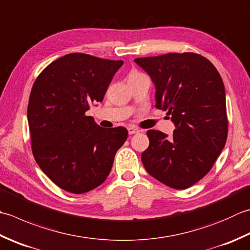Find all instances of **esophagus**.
Wrapping results in <instances>:
<instances>
[{
    "mask_svg": "<svg viewBox=\"0 0 250 250\" xmlns=\"http://www.w3.org/2000/svg\"><path fill=\"white\" fill-rule=\"evenodd\" d=\"M128 132H129V134L131 135V134L139 133L140 130H139V129H136V128H134V126H129V128H128Z\"/></svg>",
    "mask_w": 250,
    "mask_h": 250,
    "instance_id": "esophagus-1",
    "label": "esophagus"
}]
</instances>
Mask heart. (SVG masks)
<instances>
[{"label":"heart","instance_id":"1","mask_svg":"<svg viewBox=\"0 0 250 250\" xmlns=\"http://www.w3.org/2000/svg\"><path fill=\"white\" fill-rule=\"evenodd\" d=\"M131 75H136V72H133V73H131Z\"/></svg>","mask_w":250,"mask_h":250}]
</instances>
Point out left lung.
Returning a JSON list of instances; mask_svg holds the SVG:
<instances>
[{
    "label": "left lung",
    "instance_id": "left-lung-1",
    "mask_svg": "<svg viewBox=\"0 0 250 250\" xmlns=\"http://www.w3.org/2000/svg\"><path fill=\"white\" fill-rule=\"evenodd\" d=\"M134 62L155 84L156 108L167 110L175 129L169 136L149 130L142 154L146 171L175 189L192 187L206 175L228 136L226 90L207 58L195 53H168Z\"/></svg>",
    "mask_w": 250,
    "mask_h": 250
}]
</instances>
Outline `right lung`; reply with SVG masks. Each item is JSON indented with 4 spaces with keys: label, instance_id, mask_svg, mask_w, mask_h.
<instances>
[{
    "label": "right lung",
    "instance_id": "obj_1",
    "mask_svg": "<svg viewBox=\"0 0 250 250\" xmlns=\"http://www.w3.org/2000/svg\"><path fill=\"white\" fill-rule=\"evenodd\" d=\"M122 63L67 54L51 62L32 86L28 124L34 159L67 192L86 193L104 182L128 138L124 126L104 129L85 115L104 99Z\"/></svg>",
    "mask_w": 250,
    "mask_h": 250
}]
</instances>
